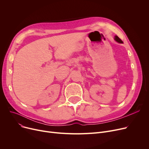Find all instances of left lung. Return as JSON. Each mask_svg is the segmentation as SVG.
<instances>
[{
    "label": "left lung",
    "instance_id": "8db88e82",
    "mask_svg": "<svg viewBox=\"0 0 149 149\" xmlns=\"http://www.w3.org/2000/svg\"><path fill=\"white\" fill-rule=\"evenodd\" d=\"M114 40L116 42H118V43H123V41L121 40V39L117 36H115V37H114Z\"/></svg>",
    "mask_w": 149,
    "mask_h": 149
}]
</instances>
